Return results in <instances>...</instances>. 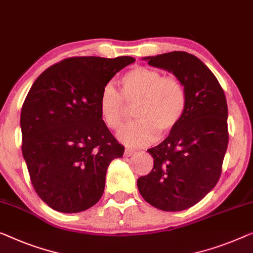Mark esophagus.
<instances>
[{
	"instance_id": "obj_1",
	"label": "esophagus",
	"mask_w": 253,
	"mask_h": 253,
	"mask_svg": "<svg viewBox=\"0 0 253 253\" xmlns=\"http://www.w3.org/2000/svg\"><path fill=\"white\" fill-rule=\"evenodd\" d=\"M133 153H134V149L126 148V151H124V156H131Z\"/></svg>"
}]
</instances>
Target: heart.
I'll return each mask as SVG.
<instances>
[{"mask_svg":"<svg viewBox=\"0 0 253 253\" xmlns=\"http://www.w3.org/2000/svg\"><path fill=\"white\" fill-rule=\"evenodd\" d=\"M121 93L111 83L102 87L98 107L111 130L122 127L126 106L132 107L134 122L119 133L121 142L132 147L152 144L157 135L171 133L184 118L187 107L185 86L174 76H163L155 68L135 66L120 80Z\"/></svg>","mask_w":253,"mask_h":253,"instance_id":"heart-1","label":"heart"}]
</instances>
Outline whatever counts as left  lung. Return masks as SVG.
Returning <instances> with one entry per match:
<instances>
[{
	"mask_svg": "<svg viewBox=\"0 0 253 253\" xmlns=\"http://www.w3.org/2000/svg\"><path fill=\"white\" fill-rule=\"evenodd\" d=\"M185 86L187 107L179 126L148 149L154 167L137 180L146 202L163 211H181L199 203L220 178L228 145V109L218 80L199 58L184 51L146 57Z\"/></svg>",
	"mask_w": 253,
	"mask_h": 253,
	"instance_id": "left-lung-1",
	"label": "left lung"
}]
</instances>
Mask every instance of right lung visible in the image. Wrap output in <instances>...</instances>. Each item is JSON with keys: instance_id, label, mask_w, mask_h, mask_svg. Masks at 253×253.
I'll return each instance as SVG.
<instances>
[{"instance_id": "1", "label": "right lung", "mask_w": 253, "mask_h": 253, "mask_svg": "<svg viewBox=\"0 0 253 253\" xmlns=\"http://www.w3.org/2000/svg\"><path fill=\"white\" fill-rule=\"evenodd\" d=\"M134 60L67 58L33 83L21 108V151L33 187L53 210L76 213L100 200L109 163L124 147L101 120L98 100Z\"/></svg>"}]
</instances>
